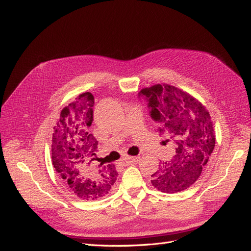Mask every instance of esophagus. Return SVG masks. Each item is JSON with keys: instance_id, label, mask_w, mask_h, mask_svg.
<instances>
[{"instance_id": "1", "label": "esophagus", "mask_w": 251, "mask_h": 251, "mask_svg": "<svg viewBox=\"0 0 251 251\" xmlns=\"http://www.w3.org/2000/svg\"><path fill=\"white\" fill-rule=\"evenodd\" d=\"M139 161V157H131V158H127V159H125L124 162L126 165H133V164H136Z\"/></svg>"}]
</instances>
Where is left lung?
Returning a JSON list of instances; mask_svg holds the SVG:
<instances>
[{"mask_svg": "<svg viewBox=\"0 0 251 251\" xmlns=\"http://www.w3.org/2000/svg\"><path fill=\"white\" fill-rule=\"evenodd\" d=\"M138 96L147 100L159 135L176 150L172 160L151 175V184L163 193L184 191L198 180L215 148L209 113L191 94L166 83L144 88Z\"/></svg>", "mask_w": 251, "mask_h": 251, "instance_id": "obj_1", "label": "left lung"}]
</instances>
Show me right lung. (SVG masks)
Returning a JSON list of instances; mask_svg holds the SVG:
<instances>
[{
    "label": "right lung",
    "instance_id": "add662e5",
    "mask_svg": "<svg viewBox=\"0 0 251 251\" xmlns=\"http://www.w3.org/2000/svg\"><path fill=\"white\" fill-rule=\"evenodd\" d=\"M94 96L80 94L64 108L52 137V163L66 186L83 200L109 194L118 174L114 164H98V141L90 133Z\"/></svg>",
    "mask_w": 251,
    "mask_h": 251
}]
</instances>
